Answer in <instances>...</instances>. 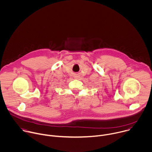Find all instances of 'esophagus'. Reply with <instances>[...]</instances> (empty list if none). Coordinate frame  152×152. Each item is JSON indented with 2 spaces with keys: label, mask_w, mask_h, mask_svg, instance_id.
Instances as JSON below:
<instances>
[{
  "label": "esophagus",
  "mask_w": 152,
  "mask_h": 152,
  "mask_svg": "<svg viewBox=\"0 0 152 152\" xmlns=\"http://www.w3.org/2000/svg\"><path fill=\"white\" fill-rule=\"evenodd\" d=\"M79 77H80V76H79V75H75V79H79Z\"/></svg>",
  "instance_id": "obj_1"
}]
</instances>
